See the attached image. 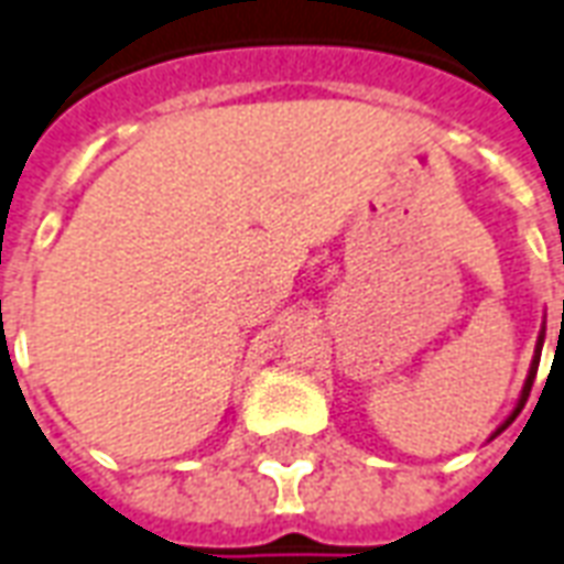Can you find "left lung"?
I'll return each mask as SVG.
<instances>
[{
	"label": "left lung",
	"instance_id": "obj_1",
	"mask_svg": "<svg viewBox=\"0 0 564 564\" xmlns=\"http://www.w3.org/2000/svg\"><path fill=\"white\" fill-rule=\"evenodd\" d=\"M562 323H564V304H562ZM544 332H547V328H541V335H538L535 356H532V365H529V377H527V382H523V391H520V400H517V406H514V410H511V415H508V419H505L502 424L496 427L494 436H499V433H502L505 427H508V424H511V421H514L517 415H520V410L527 406L529 391H532V382H535V373H538V361H541V346H544ZM494 436H490V440H494Z\"/></svg>",
	"mask_w": 564,
	"mask_h": 564
}]
</instances>
